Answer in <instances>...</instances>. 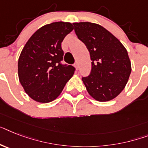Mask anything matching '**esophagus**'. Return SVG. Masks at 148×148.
I'll use <instances>...</instances> for the list:
<instances>
[{
	"instance_id": "obj_1",
	"label": "esophagus",
	"mask_w": 148,
	"mask_h": 148,
	"mask_svg": "<svg viewBox=\"0 0 148 148\" xmlns=\"http://www.w3.org/2000/svg\"><path fill=\"white\" fill-rule=\"evenodd\" d=\"M74 66H75V68L76 70H78V69H79V64H78V63H75V65H74Z\"/></svg>"
}]
</instances>
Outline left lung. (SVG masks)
<instances>
[{
    "label": "left lung",
    "instance_id": "8db88e82",
    "mask_svg": "<svg viewBox=\"0 0 148 148\" xmlns=\"http://www.w3.org/2000/svg\"><path fill=\"white\" fill-rule=\"evenodd\" d=\"M77 37L90 53L91 71L82 77L88 92L96 101L113 100L125 87L132 66L125 47L103 26L89 22L74 23Z\"/></svg>",
    "mask_w": 148,
    "mask_h": 148
}]
</instances>
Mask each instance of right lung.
I'll use <instances>...</instances> for the list:
<instances>
[{
  "label": "right lung",
  "instance_id": "right-lung-1",
  "mask_svg": "<svg viewBox=\"0 0 148 148\" xmlns=\"http://www.w3.org/2000/svg\"><path fill=\"white\" fill-rule=\"evenodd\" d=\"M74 27L55 22L35 32L23 47L18 60V75L25 93L39 103L57 98L74 74L75 68L63 65L61 43Z\"/></svg>",
  "mask_w": 148,
  "mask_h": 148
}]
</instances>
